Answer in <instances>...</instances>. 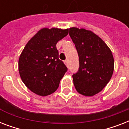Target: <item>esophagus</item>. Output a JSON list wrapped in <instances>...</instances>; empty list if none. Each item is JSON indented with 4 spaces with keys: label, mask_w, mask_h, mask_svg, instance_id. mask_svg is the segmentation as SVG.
Masks as SVG:
<instances>
[{
    "label": "esophagus",
    "mask_w": 129,
    "mask_h": 129,
    "mask_svg": "<svg viewBox=\"0 0 129 129\" xmlns=\"http://www.w3.org/2000/svg\"><path fill=\"white\" fill-rule=\"evenodd\" d=\"M64 63L66 64V66H68V61L67 60L64 61Z\"/></svg>",
    "instance_id": "esophagus-1"
}]
</instances>
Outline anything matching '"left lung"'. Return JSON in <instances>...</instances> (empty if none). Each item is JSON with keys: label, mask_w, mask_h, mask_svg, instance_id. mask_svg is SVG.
<instances>
[{"label": "left lung", "mask_w": 129, "mask_h": 129, "mask_svg": "<svg viewBox=\"0 0 129 129\" xmlns=\"http://www.w3.org/2000/svg\"><path fill=\"white\" fill-rule=\"evenodd\" d=\"M69 35L79 56V69L72 75L77 92L92 96L110 81L114 71V58L107 45L98 35L84 29H70Z\"/></svg>", "instance_id": "8db88e82"}]
</instances>
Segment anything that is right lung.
Wrapping results in <instances>:
<instances>
[{
	"instance_id": "right-lung-1",
	"label": "right lung",
	"mask_w": 129,
	"mask_h": 129,
	"mask_svg": "<svg viewBox=\"0 0 129 129\" xmlns=\"http://www.w3.org/2000/svg\"><path fill=\"white\" fill-rule=\"evenodd\" d=\"M68 34V29L44 28L25 45L19 59V74L33 93L46 96L58 88L68 68L59 59L56 44Z\"/></svg>"
}]
</instances>
